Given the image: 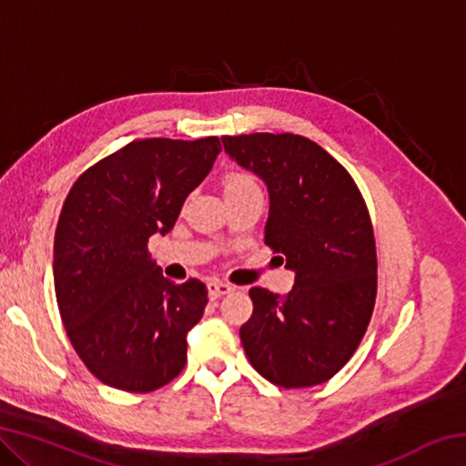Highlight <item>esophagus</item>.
<instances>
[{
    "label": "esophagus",
    "mask_w": 466,
    "mask_h": 466,
    "mask_svg": "<svg viewBox=\"0 0 466 466\" xmlns=\"http://www.w3.org/2000/svg\"><path fill=\"white\" fill-rule=\"evenodd\" d=\"M232 289H234V288L230 286V283H224V281H209V283H208V291H209V298H211V299L230 294Z\"/></svg>",
    "instance_id": "esophagus-1"
}]
</instances>
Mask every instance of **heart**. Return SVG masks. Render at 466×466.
<instances>
[{
  "label": "heart",
  "mask_w": 466,
  "mask_h": 466,
  "mask_svg": "<svg viewBox=\"0 0 466 466\" xmlns=\"http://www.w3.org/2000/svg\"><path fill=\"white\" fill-rule=\"evenodd\" d=\"M248 188H257L255 180L247 175H232L226 178V185H224V191L226 193H232V191H248Z\"/></svg>",
  "instance_id": "1"
}]
</instances>
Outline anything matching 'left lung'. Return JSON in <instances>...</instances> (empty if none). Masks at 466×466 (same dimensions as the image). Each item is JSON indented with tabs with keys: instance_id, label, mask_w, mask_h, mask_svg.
Returning <instances> with one entry per match:
<instances>
[{
	"instance_id": "1",
	"label": "left lung",
	"mask_w": 466,
	"mask_h": 466,
	"mask_svg": "<svg viewBox=\"0 0 466 466\" xmlns=\"http://www.w3.org/2000/svg\"><path fill=\"white\" fill-rule=\"evenodd\" d=\"M222 141L238 167L265 183V242L296 273L286 298L248 291L252 317L240 327L247 358L283 389L327 382L358 350L374 310L376 244L366 203L350 172L302 136Z\"/></svg>"
}]
</instances>
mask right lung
Segmentation results:
<instances>
[{"mask_svg":"<svg viewBox=\"0 0 466 466\" xmlns=\"http://www.w3.org/2000/svg\"><path fill=\"white\" fill-rule=\"evenodd\" d=\"M219 149L218 137L131 141L86 170L63 203L53 250L59 312L86 368L113 389L156 390L185 368L208 288L168 281L147 240L172 230Z\"/></svg>","mask_w":466,"mask_h":466,"instance_id":"1","label":"right lung"}]
</instances>
